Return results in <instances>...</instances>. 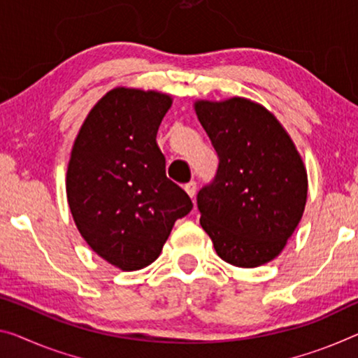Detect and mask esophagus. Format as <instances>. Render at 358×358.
I'll list each match as a JSON object with an SVG mask.
<instances>
[{
  "instance_id": "1",
  "label": "esophagus",
  "mask_w": 358,
  "mask_h": 358,
  "mask_svg": "<svg viewBox=\"0 0 358 358\" xmlns=\"http://www.w3.org/2000/svg\"><path fill=\"white\" fill-rule=\"evenodd\" d=\"M184 190L187 192V195H189L190 198H194L195 194H196V184L194 182V180H192V182L184 185Z\"/></svg>"
}]
</instances>
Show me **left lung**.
Masks as SVG:
<instances>
[{"label": "left lung", "mask_w": 358, "mask_h": 358, "mask_svg": "<svg viewBox=\"0 0 358 358\" xmlns=\"http://www.w3.org/2000/svg\"><path fill=\"white\" fill-rule=\"evenodd\" d=\"M195 112L219 157L213 182L196 195L201 227L225 262L262 266L282 252L304 213L302 158L278 120L250 99L196 101Z\"/></svg>", "instance_id": "left-lung-1"}]
</instances>
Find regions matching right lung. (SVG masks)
Wrapping results in <instances>:
<instances>
[{"label":"right lung","instance_id":"right-lung-1","mask_svg":"<svg viewBox=\"0 0 358 358\" xmlns=\"http://www.w3.org/2000/svg\"><path fill=\"white\" fill-rule=\"evenodd\" d=\"M171 96L115 87L87 115L67 169V200L80 234L102 259L139 271L160 256L192 200L166 178L157 133Z\"/></svg>","mask_w":358,"mask_h":358}]
</instances>
